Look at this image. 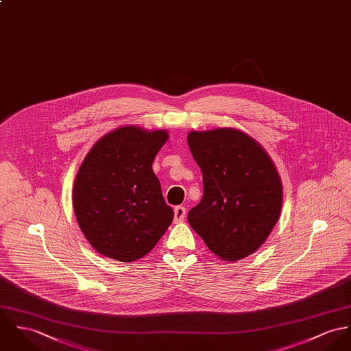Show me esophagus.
Wrapping results in <instances>:
<instances>
[{
    "instance_id": "34e87169",
    "label": "esophagus",
    "mask_w": 351,
    "mask_h": 351,
    "mask_svg": "<svg viewBox=\"0 0 351 351\" xmlns=\"http://www.w3.org/2000/svg\"><path fill=\"white\" fill-rule=\"evenodd\" d=\"M185 215H186V209L184 206H176L174 208V223H181L184 221L185 219Z\"/></svg>"
}]
</instances>
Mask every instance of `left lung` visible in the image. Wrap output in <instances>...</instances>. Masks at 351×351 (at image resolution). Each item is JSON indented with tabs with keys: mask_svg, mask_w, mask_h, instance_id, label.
Returning <instances> with one entry per match:
<instances>
[{
	"mask_svg": "<svg viewBox=\"0 0 351 351\" xmlns=\"http://www.w3.org/2000/svg\"><path fill=\"white\" fill-rule=\"evenodd\" d=\"M191 156L204 194L188 221L223 260L256 252L278 223L283 188L274 162L250 135L234 128L191 131Z\"/></svg>",
	"mask_w": 351,
	"mask_h": 351,
	"instance_id": "left-lung-1",
	"label": "left lung"
}]
</instances>
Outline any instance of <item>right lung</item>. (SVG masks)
Listing matches in <instances>:
<instances>
[{"label": "right lung", "instance_id": "right-lung-1", "mask_svg": "<svg viewBox=\"0 0 351 351\" xmlns=\"http://www.w3.org/2000/svg\"><path fill=\"white\" fill-rule=\"evenodd\" d=\"M163 130L126 126L99 139L73 185L77 223L96 252L123 263L147 255L173 221L152 166Z\"/></svg>", "mask_w": 351, "mask_h": 351}]
</instances>
